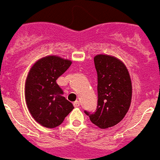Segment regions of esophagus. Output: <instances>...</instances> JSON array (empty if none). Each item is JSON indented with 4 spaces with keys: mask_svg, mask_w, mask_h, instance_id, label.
<instances>
[{
    "mask_svg": "<svg viewBox=\"0 0 160 160\" xmlns=\"http://www.w3.org/2000/svg\"><path fill=\"white\" fill-rule=\"evenodd\" d=\"M73 106H74V107H79V106H80V102H79V101H75V102L73 103Z\"/></svg>",
    "mask_w": 160,
    "mask_h": 160,
    "instance_id": "obj_1",
    "label": "esophagus"
}]
</instances>
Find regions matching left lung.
I'll use <instances>...</instances> for the list:
<instances>
[{
  "instance_id": "8db88e82",
  "label": "left lung",
  "mask_w": 160,
  "mask_h": 160,
  "mask_svg": "<svg viewBox=\"0 0 160 160\" xmlns=\"http://www.w3.org/2000/svg\"><path fill=\"white\" fill-rule=\"evenodd\" d=\"M98 74L96 111H85L91 122L100 128L113 127L123 119L130 106L132 85L127 68L120 60L107 55L94 57Z\"/></svg>"
}]
</instances>
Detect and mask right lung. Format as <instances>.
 I'll return each instance as SVG.
<instances>
[{
	"label": "right lung",
	"instance_id": "obj_1",
	"mask_svg": "<svg viewBox=\"0 0 160 160\" xmlns=\"http://www.w3.org/2000/svg\"><path fill=\"white\" fill-rule=\"evenodd\" d=\"M71 61L55 56L43 57L30 70L26 82V102L30 113L43 127L56 128L62 123L73 109L62 96L56 80L65 73Z\"/></svg>",
	"mask_w": 160,
	"mask_h": 160
}]
</instances>
